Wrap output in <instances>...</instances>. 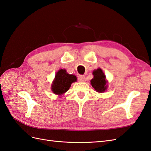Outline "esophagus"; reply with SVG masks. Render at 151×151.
I'll use <instances>...</instances> for the list:
<instances>
[{"mask_svg":"<svg viewBox=\"0 0 151 151\" xmlns=\"http://www.w3.org/2000/svg\"><path fill=\"white\" fill-rule=\"evenodd\" d=\"M85 79H86V77L83 75H79L78 77V80L80 82H84L85 81Z\"/></svg>","mask_w":151,"mask_h":151,"instance_id":"1","label":"esophagus"}]
</instances>
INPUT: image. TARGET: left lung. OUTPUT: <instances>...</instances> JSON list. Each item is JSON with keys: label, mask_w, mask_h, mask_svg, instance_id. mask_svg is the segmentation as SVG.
Instances as JSON below:
<instances>
[{"label": "left lung", "mask_w": 151, "mask_h": 151, "mask_svg": "<svg viewBox=\"0 0 151 151\" xmlns=\"http://www.w3.org/2000/svg\"><path fill=\"white\" fill-rule=\"evenodd\" d=\"M93 78L91 80V83L93 88L98 93H104L107 88V81L106 75L100 68L94 70L93 72Z\"/></svg>", "instance_id": "1"}]
</instances>
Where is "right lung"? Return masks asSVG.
Listing matches in <instances>:
<instances>
[{"label":"right lung","mask_w":151,"mask_h":151,"mask_svg":"<svg viewBox=\"0 0 151 151\" xmlns=\"http://www.w3.org/2000/svg\"><path fill=\"white\" fill-rule=\"evenodd\" d=\"M75 75H69L65 69H60L55 75L51 86L52 91L55 94L62 95L69 90L71 83L76 81Z\"/></svg>","instance_id":"1"}]
</instances>
